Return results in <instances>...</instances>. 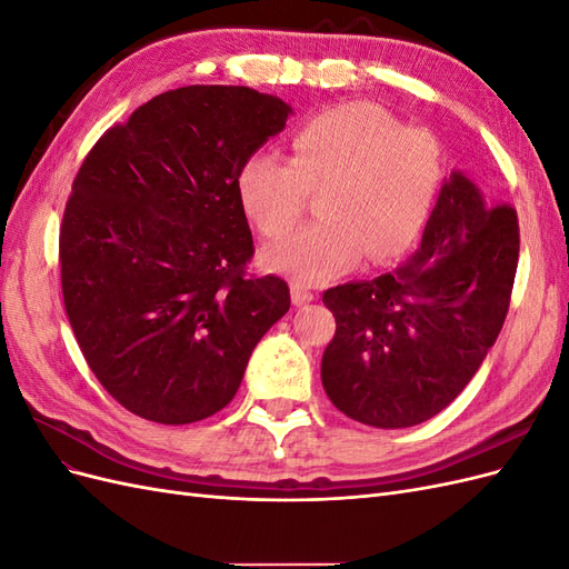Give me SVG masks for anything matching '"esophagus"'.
<instances>
[{"label":"esophagus","mask_w":569,"mask_h":569,"mask_svg":"<svg viewBox=\"0 0 569 569\" xmlns=\"http://www.w3.org/2000/svg\"><path fill=\"white\" fill-rule=\"evenodd\" d=\"M313 299H316L313 291H308L301 284H291V301H295V306H306V303H311Z\"/></svg>","instance_id":"obj_1"}]
</instances>
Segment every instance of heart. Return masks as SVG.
I'll return each mask as SVG.
<instances>
[{"instance_id": "1", "label": "heart", "mask_w": 569, "mask_h": 569, "mask_svg": "<svg viewBox=\"0 0 569 569\" xmlns=\"http://www.w3.org/2000/svg\"><path fill=\"white\" fill-rule=\"evenodd\" d=\"M443 180L437 137L403 128L372 104L322 111L291 134V159L258 151L242 166L237 197L253 228L282 237L306 194H320L318 226L266 251L270 270L325 284L360 261L389 266L420 242Z\"/></svg>"}]
</instances>
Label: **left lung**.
<instances>
[{
    "instance_id": "obj_1",
    "label": "left lung",
    "mask_w": 569,
    "mask_h": 569,
    "mask_svg": "<svg viewBox=\"0 0 569 569\" xmlns=\"http://www.w3.org/2000/svg\"><path fill=\"white\" fill-rule=\"evenodd\" d=\"M520 256L518 213L462 173L443 180L420 249L393 272L327 289L337 320L320 377L356 422L401 429L468 387L501 332Z\"/></svg>"
}]
</instances>
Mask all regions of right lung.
Returning a JSON list of instances; mask_svg holds the SVG:
<instances>
[{"mask_svg":"<svg viewBox=\"0 0 569 569\" xmlns=\"http://www.w3.org/2000/svg\"><path fill=\"white\" fill-rule=\"evenodd\" d=\"M291 113L251 88L189 84L82 161L59 237L63 303L94 377L134 416L187 425L226 408L289 311L284 280L244 274L237 178Z\"/></svg>","mask_w":569,"mask_h":569,"instance_id":"add662e5","label":"right lung"}]
</instances>
